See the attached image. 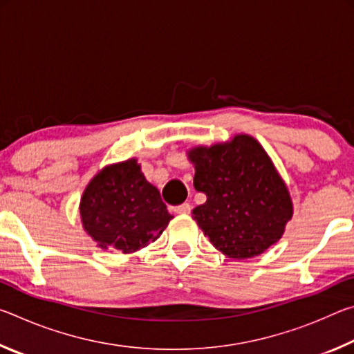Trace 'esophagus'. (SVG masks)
I'll list each match as a JSON object with an SVG mask.
<instances>
[{
	"instance_id": "1",
	"label": "esophagus",
	"mask_w": 354,
	"mask_h": 354,
	"mask_svg": "<svg viewBox=\"0 0 354 354\" xmlns=\"http://www.w3.org/2000/svg\"><path fill=\"white\" fill-rule=\"evenodd\" d=\"M173 211H175L176 214H189L190 212V205H189V203H183V205L173 207Z\"/></svg>"
}]
</instances>
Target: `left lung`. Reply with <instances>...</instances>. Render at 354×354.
Masks as SVG:
<instances>
[{"label": "left lung", "mask_w": 354, "mask_h": 354, "mask_svg": "<svg viewBox=\"0 0 354 354\" xmlns=\"http://www.w3.org/2000/svg\"><path fill=\"white\" fill-rule=\"evenodd\" d=\"M195 190L205 205L192 211L215 248L231 259H250L283 237L293 203L270 156L253 136L236 134L187 151Z\"/></svg>", "instance_id": "left-lung-1"}]
</instances>
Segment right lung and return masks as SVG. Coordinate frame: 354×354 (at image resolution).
Instances as JSON below:
<instances>
[{
  "label": "right lung",
  "instance_id": "obj_1",
  "mask_svg": "<svg viewBox=\"0 0 354 354\" xmlns=\"http://www.w3.org/2000/svg\"><path fill=\"white\" fill-rule=\"evenodd\" d=\"M80 217L98 248L131 254L159 239L173 215L158 187L147 181L137 159L131 158L103 167L88 181Z\"/></svg>",
  "mask_w": 354,
  "mask_h": 354
}]
</instances>
